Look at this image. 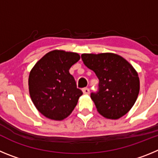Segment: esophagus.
<instances>
[{
  "label": "esophagus",
  "mask_w": 158,
  "mask_h": 158,
  "mask_svg": "<svg viewBox=\"0 0 158 158\" xmlns=\"http://www.w3.org/2000/svg\"><path fill=\"white\" fill-rule=\"evenodd\" d=\"M82 91H83V93H85V94H89V93H90V90H89V89H88V88H84V89H82Z\"/></svg>",
  "instance_id": "1"
}]
</instances>
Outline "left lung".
I'll return each instance as SVG.
<instances>
[{
	"instance_id": "obj_1",
	"label": "left lung",
	"mask_w": 158,
	"mask_h": 158,
	"mask_svg": "<svg viewBox=\"0 0 158 158\" xmlns=\"http://www.w3.org/2000/svg\"><path fill=\"white\" fill-rule=\"evenodd\" d=\"M81 59L99 79L98 90L91 93L98 112L111 119L126 115L139 93V78L133 66L121 56L111 53L83 54Z\"/></svg>"
}]
</instances>
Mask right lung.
<instances>
[{
	"label": "right lung",
	"instance_id": "right-lung-1",
	"mask_svg": "<svg viewBox=\"0 0 158 158\" xmlns=\"http://www.w3.org/2000/svg\"><path fill=\"white\" fill-rule=\"evenodd\" d=\"M80 60L77 53L53 51L35 65L29 75L31 98L47 118L62 120L76 107L82 91L69 69Z\"/></svg>",
	"mask_w": 158,
	"mask_h": 158
}]
</instances>
